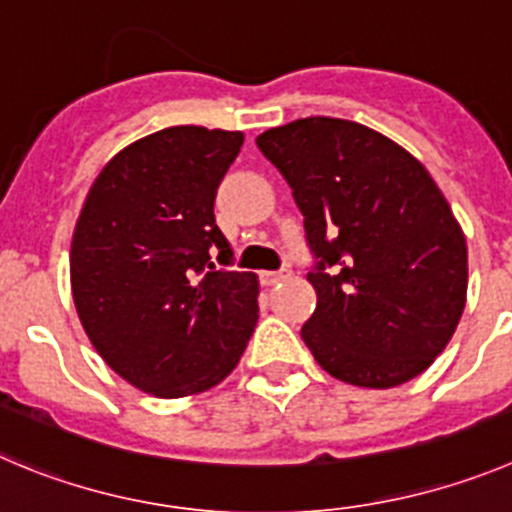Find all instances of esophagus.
<instances>
[{"label":"esophagus","instance_id":"obj_1","mask_svg":"<svg viewBox=\"0 0 512 512\" xmlns=\"http://www.w3.org/2000/svg\"><path fill=\"white\" fill-rule=\"evenodd\" d=\"M288 278H290V270H278V272L265 270V272H260V283L267 285V288H270V285L283 283V280H288Z\"/></svg>","mask_w":512,"mask_h":512}]
</instances>
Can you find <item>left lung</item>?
I'll use <instances>...</instances> for the list:
<instances>
[{
  "instance_id": "obj_1",
  "label": "left lung",
  "mask_w": 512,
  "mask_h": 512,
  "mask_svg": "<svg viewBox=\"0 0 512 512\" xmlns=\"http://www.w3.org/2000/svg\"><path fill=\"white\" fill-rule=\"evenodd\" d=\"M257 146L293 189L321 260L308 275L318 305L300 328L321 369L366 389L427 371L467 300L465 232L429 171L343 118H300Z\"/></svg>"
}]
</instances>
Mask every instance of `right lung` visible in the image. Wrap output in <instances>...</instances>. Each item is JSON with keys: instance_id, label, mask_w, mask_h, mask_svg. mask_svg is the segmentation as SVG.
<instances>
[{"instance_id": "1", "label": "right lung", "mask_w": 512, "mask_h": 512, "mask_svg": "<svg viewBox=\"0 0 512 512\" xmlns=\"http://www.w3.org/2000/svg\"><path fill=\"white\" fill-rule=\"evenodd\" d=\"M240 131L171 126L100 169L75 222L70 288L90 343L118 376L161 399L202 394L240 364L260 318L255 272L232 260L214 197Z\"/></svg>"}]
</instances>
